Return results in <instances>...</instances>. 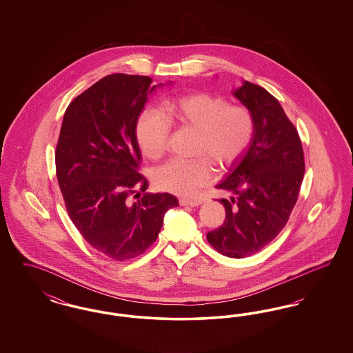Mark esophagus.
I'll use <instances>...</instances> for the list:
<instances>
[{"instance_id":"obj_1","label":"esophagus","mask_w":353,"mask_h":353,"mask_svg":"<svg viewBox=\"0 0 353 353\" xmlns=\"http://www.w3.org/2000/svg\"><path fill=\"white\" fill-rule=\"evenodd\" d=\"M201 203L202 201H200V200H186V199H181L180 200V205L181 206H192V208H194V206H199Z\"/></svg>"}]
</instances>
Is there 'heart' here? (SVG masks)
Returning <instances> with one entry per match:
<instances>
[{"label":"heart","mask_w":353,"mask_h":353,"mask_svg":"<svg viewBox=\"0 0 353 353\" xmlns=\"http://www.w3.org/2000/svg\"><path fill=\"white\" fill-rule=\"evenodd\" d=\"M170 123L197 131L196 153L205 156L192 161L169 160L156 169V186L177 196H193L210 184L216 177L212 161L222 169L233 165L249 147L254 131L252 115L245 107L230 105L208 92L184 94L167 101L163 112L147 107L140 114L136 139L147 157L157 160L165 153Z\"/></svg>","instance_id":"heart-1"}]
</instances>
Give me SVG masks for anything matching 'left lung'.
<instances>
[{
  "label": "left lung",
  "mask_w": 353,
  "mask_h": 353,
  "mask_svg": "<svg viewBox=\"0 0 353 353\" xmlns=\"http://www.w3.org/2000/svg\"><path fill=\"white\" fill-rule=\"evenodd\" d=\"M233 95L252 115V143L217 185L233 196L219 200L226 219L206 238L222 255L239 259L262 250L285 228L302 185L304 156L298 131L269 91L245 81Z\"/></svg>",
  "instance_id": "obj_1"
}]
</instances>
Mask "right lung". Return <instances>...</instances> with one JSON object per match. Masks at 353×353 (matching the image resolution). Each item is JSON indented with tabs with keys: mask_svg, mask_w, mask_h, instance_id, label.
I'll return each instance as SVG.
<instances>
[{
	"mask_svg": "<svg viewBox=\"0 0 353 353\" xmlns=\"http://www.w3.org/2000/svg\"><path fill=\"white\" fill-rule=\"evenodd\" d=\"M150 77L112 74L70 103L55 152L57 177L68 216L84 239L115 259L145 252L179 201L169 193L130 196L148 181L137 173L136 123L148 95L164 84ZM168 84H172L169 82Z\"/></svg>",
	"mask_w": 353,
	"mask_h": 353,
	"instance_id": "obj_1",
	"label": "right lung"
}]
</instances>
